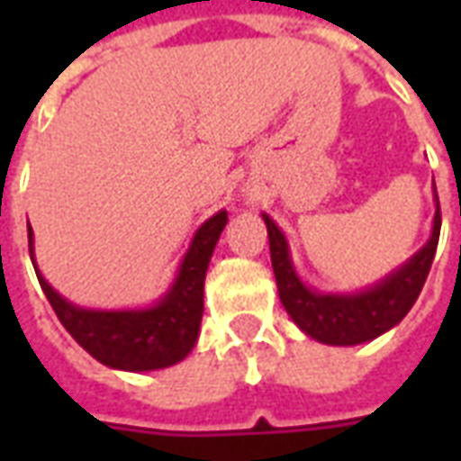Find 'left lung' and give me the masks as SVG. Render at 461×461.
<instances>
[{
    "label": "left lung",
    "instance_id": "8db88e82",
    "mask_svg": "<svg viewBox=\"0 0 461 461\" xmlns=\"http://www.w3.org/2000/svg\"><path fill=\"white\" fill-rule=\"evenodd\" d=\"M435 207L432 234L425 247L415 251L400 269L387 274L385 279L356 294H323L306 286L291 261L289 241L284 231L269 214H261L269 231L271 267L279 286V299L294 323L306 336L326 346H357L395 329L407 316V311L412 309L435 259L439 227H442L437 190Z\"/></svg>",
    "mask_w": 461,
    "mask_h": 461
}]
</instances>
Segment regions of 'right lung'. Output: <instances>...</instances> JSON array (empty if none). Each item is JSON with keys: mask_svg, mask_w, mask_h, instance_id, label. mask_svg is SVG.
Returning <instances> with one entry per match:
<instances>
[{"mask_svg": "<svg viewBox=\"0 0 461 461\" xmlns=\"http://www.w3.org/2000/svg\"><path fill=\"white\" fill-rule=\"evenodd\" d=\"M227 224V210L212 214L194 231L187 254L167 294L148 309H84L64 299L41 276L34 259V231L29 227V254L46 299L78 346L115 370L145 373L180 363L197 343L204 311V276L212 251Z\"/></svg>", "mask_w": 461, "mask_h": 461, "instance_id": "add662e5", "label": "right lung"}]
</instances>
